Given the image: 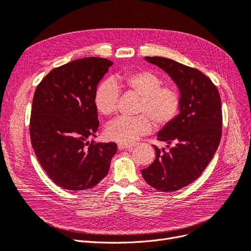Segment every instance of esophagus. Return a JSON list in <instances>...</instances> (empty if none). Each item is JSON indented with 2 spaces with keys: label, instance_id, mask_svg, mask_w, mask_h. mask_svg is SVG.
<instances>
[{
  "label": "esophagus",
  "instance_id": "34e87169",
  "mask_svg": "<svg viewBox=\"0 0 251 251\" xmlns=\"http://www.w3.org/2000/svg\"><path fill=\"white\" fill-rule=\"evenodd\" d=\"M135 146V144H123V143H119L118 148L121 149H131Z\"/></svg>",
  "mask_w": 251,
  "mask_h": 251
}]
</instances>
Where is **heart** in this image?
I'll return each instance as SVG.
<instances>
[{"label": "heart", "mask_w": 251, "mask_h": 251, "mask_svg": "<svg viewBox=\"0 0 251 251\" xmlns=\"http://www.w3.org/2000/svg\"><path fill=\"white\" fill-rule=\"evenodd\" d=\"M159 76L146 70L132 71L105 80L98 86L95 103L103 116H111L117 109L119 88L131 91L141 98L140 116L121 117L106 128L107 138L123 144H132L142 135L152 130V121L157 127L170 124L180 111L181 99L173 87H161Z\"/></svg>", "instance_id": "obj_1"}]
</instances>
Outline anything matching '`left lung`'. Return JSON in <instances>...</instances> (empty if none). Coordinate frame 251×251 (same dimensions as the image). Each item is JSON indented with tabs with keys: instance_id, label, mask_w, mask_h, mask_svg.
<instances>
[{
	"instance_id": "1",
	"label": "left lung",
	"mask_w": 251,
	"mask_h": 251,
	"mask_svg": "<svg viewBox=\"0 0 251 251\" xmlns=\"http://www.w3.org/2000/svg\"><path fill=\"white\" fill-rule=\"evenodd\" d=\"M176 85L180 111L170 124L157 132L168 149L154 146L155 159L142 170L147 184L170 192L189 185L210 163L221 140V98L216 86L201 71L163 56H145ZM170 144L174 145L169 147Z\"/></svg>"
}]
</instances>
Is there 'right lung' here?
Listing matches in <instances>:
<instances>
[{
	"mask_svg": "<svg viewBox=\"0 0 251 251\" xmlns=\"http://www.w3.org/2000/svg\"><path fill=\"white\" fill-rule=\"evenodd\" d=\"M84 58L52 69L35 89L31 118L32 148L47 176L67 190L95 187L109 171L116 143H89L99 127L97 86L112 65Z\"/></svg>",
	"mask_w": 251,
	"mask_h": 251,
	"instance_id": "add662e5",
	"label": "right lung"
}]
</instances>
